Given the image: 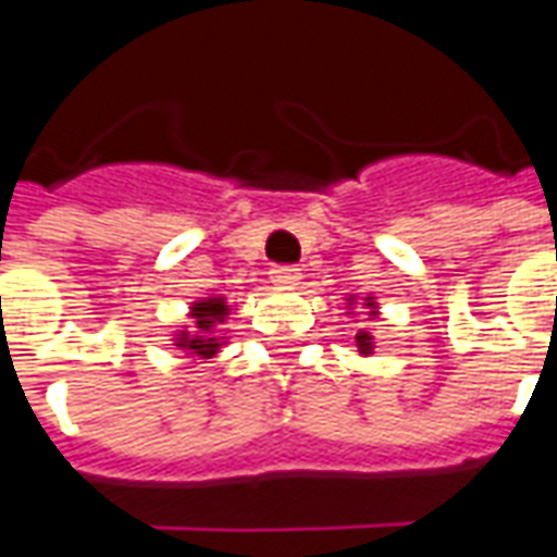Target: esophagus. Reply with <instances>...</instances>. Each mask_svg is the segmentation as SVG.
Listing matches in <instances>:
<instances>
[{
	"label": "esophagus",
	"mask_w": 557,
	"mask_h": 557,
	"mask_svg": "<svg viewBox=\"0 0 557 557\" xmlns=\"http://www.w3.org/2000/svg\"><path fill=\"white\" fill-rule=\"evenodd\" d=\"M271 280H274L277 286H298L301 271H298L295 265H277V268H271Z\"/></svg>",
	"instance_id": "esophagus-1"
}]
</instances>
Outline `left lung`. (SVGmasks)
<instances>
[{"label": "left lung", "mask_w": 557, "mask_h": 557, "mask_svg": "<svg viewBox=\"0 0 557 557\" xmlns=\"http://www.w3.org/2000/svg\"><path fill=\"white\" fill-rule=\"evenodd\" d=\"M346 301H349V310H351V304L358 301V298H355V295H351V298H346ZM363 307H370V315H375V301L373 298H363ZM355 346H358V351H361V355H373V334H370V331H367V327H361V331H358V334H355Z\"/></svg>", "instance_id": "1"}]
</instances>
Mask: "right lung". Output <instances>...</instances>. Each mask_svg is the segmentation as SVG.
<instances>
[{
  "instance_id": "right-lung-1",
  "label": "right lung",
  "mask_w": 557,
  "mask_h": 557,
  "mask_svg": "<svg viewBox=\"0 0 557 557\" xmlns=\"http://www.w3.org/2000/svg\"><path fill=\"white\" fill-rule=\"evenodd\" d=\"M232 307L226 298L220 295H211V298H199V301L190 304V319L194 325H182V331L172 334V346L184 349L190 358H214L220 351V346L226 343V337H220L218 327L230 319Z\"/></svg>"
}]
</instances>
